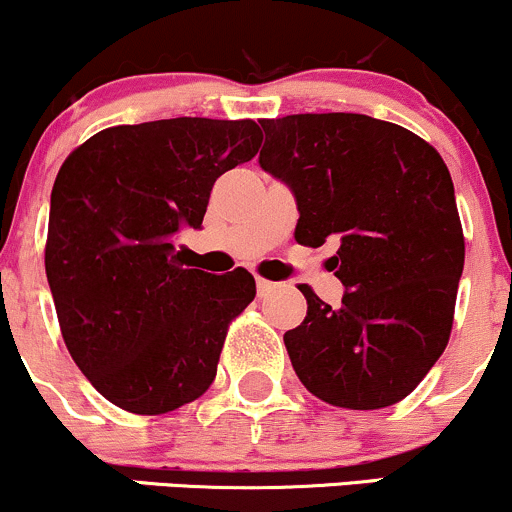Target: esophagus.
<instances>
[{"mask_svg":"<svg viewBox=\"0 0 512 512\" xmlns=\"http://www.w3.org/2000/svg\"><path fill=\"white\" fill-rule=\"evenodd\" d=\"M276 288H278V283H271V280H263V278L256 280V290H258V295H261V298H266V295L273 293Z\"/></svg>","mask_w":512,"mask_h":512,"instance_id":"34e87169","label":"esophagus"}]
</instances>
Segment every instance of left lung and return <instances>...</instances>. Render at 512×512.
<instances>
[{
    "instance_id": "1",
    "label": "left lung",
    "mask_w": 512,
    "mask_h": 512,
    "mask_svg": "<svg viewBox=\"0 0 512 512\" xmlns=\"http://www.w3.org/2000/svg\"><path fill=\"white\" fill-rule=\"evenodd\" d=\"M258 163L298 202L295 239H339L332 307L300 288L307 315L283 342L302 386L329 405L378 410L417 388L442 356L464 271V232L442 156L366 114L261 119Z\"/></svg>"
}]
</instances>
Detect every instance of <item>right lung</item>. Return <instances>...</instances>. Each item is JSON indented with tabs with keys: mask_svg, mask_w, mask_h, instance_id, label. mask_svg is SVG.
I'll return each mask as SVG.
<instances>
[{
	"mask_svg": "<svg viewBox=\"0 0 512 512\" xmlns=\"http://www.w3.org/2000/svg\"><path fill=\"white\" fill-rule=\"evenodd\" d=\"M261 141L251 119H158L104 129L60 166L48 285L70 356L117 408L163 415L212 386L256 280L185 268L175 236L200 229L214 180Z\"/></svg>",
	"mask_w": 512,
	"mask_h": 512,
	"instance_id": "1",
	"label": "right lung"
}]
</instances>
